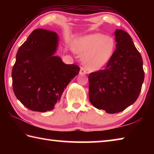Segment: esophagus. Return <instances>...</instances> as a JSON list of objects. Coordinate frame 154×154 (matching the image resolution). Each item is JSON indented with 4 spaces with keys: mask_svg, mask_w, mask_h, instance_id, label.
Returning a JSON list of instances; mask_svg holds the SVG:
<instances>
[{
    "mask_svg": "<svg viewBox=\"0 0 154 154\" xmlns=\"http://www.w3.org/2000/svg\"><path fill=\"white\" fill-rule=\"evenodd\" d=\"M79 73L81 74V75H85L87 73V72H86V71H85V70L83 69V68H81L80 69V71H79Z\"/></svg>",
    "mask_w": 154,
    "mask_h": 154,
    "instance_id": "obj_1",
    "label": "esophagus"
}]
</instances>
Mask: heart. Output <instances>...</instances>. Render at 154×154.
I'll return each mask as SVG.
<instances>
[{
    "instance_id": "heart-1",
    "label": "heart",
    "mask_w": 154,
    "mask_h": 154,
    "mask_svg": "<svg viewBox=\"0 0 154 154\" xmlns=\"http://www.w3.org/2000/svg\"><path fill=\"white\" fill-rule=\"evenodd\" d=\"M114 39L100 33H93L81 36L75 41V51L82 55L84 66L91 71L105 67L110 60L115 50Z\"/></svg>"
}]
</instances>
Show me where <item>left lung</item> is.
Returning <instances> with one entry per match:
<instances>
[{
    "mask_svg": "<svg viewBox=\"0 0 154 154\" xmlns=\"http://www.w3.org/2000/svg\"><path fill=\"white\" fill-rule=\"evenodd\" d=\"M114 35L116 49L105 69L88 77L90 102L108 113H119L132 105L145 77L142 57L130 36L121 29Z\"/></svg>",
    "mask_w": 154,
    "mask_h": 154,
    "instance_id": "left-lung-1",
    "label": "left lung"
}]
</instances>
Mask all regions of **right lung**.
Masks as SVG:
<instances>
[{"label": "right lung", "mask_w": 154, "mask_h": 154, "mask_svg": "<svg viewBox=\"0 0 154 154\" xmlns=\"http://www.w3.org/2000/svg\"><path fill=\"white\" fill-rule=\"evenodd\" d=\"M59 45L56 32L36 29L20 46L12 69L15 96L30 110H53L80 68L66 64L55 55Z\"/></svg>", "instance_id": "right-lung-1"}]
</instances>
